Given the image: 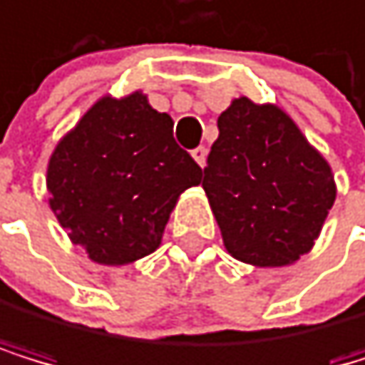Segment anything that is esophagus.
Wrapping results in <instances>:
<instances>
[{
    "mask_svg": "<svg viewBox=\"0 0 365 365\" xmlns=\"http://www.w3.org/2000/svg\"><path fill=\"white\" fill-rule=\"evenodd\" d=\"M192 158L198 162V167H205V160H207V148L205 146H196L192 151Z\"/></svg>",
    "mask_w": 365,
    "mask_h": 365,
    "instance_id": "34e87169",
    "label": "esophagus"
}]
</instances>
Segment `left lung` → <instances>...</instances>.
<instances>
[{
	"label": "left lung",
	"mask_w": 365,
	"mask_h": 365,
	"mask_svg": "<svg viewBox=\"0 0 365 365\" xmlns=\"http://www.w3.org/2000/svg\"><path fill=\"white\" fill-rule=\"evenodd\" d=\"M217 126L203 190L225 250L252 266L294 264L312 250L334 205L327 160L273 103L239 96Z\"/></svg>",
	"instance_id": "1"
}]
</instances>
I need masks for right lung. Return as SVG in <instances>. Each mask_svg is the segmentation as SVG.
I'll return each mask as SVG.
<instances>
[{"instance_id": "obj_1", "label": "right lung", "mask_w": 365, "mask_h": 365, "mask_svg": "<svg viewBox=\"0 0 365 365\" xmlns=\"http://www.w3.org/2000/svg\"><path fill=\"white\" fill-rule=\"evenodd\" d=\"M200 178L146 94L101 96L53 148L49 207L92 262L121 266L160 246L178 196Z\"/></svg>"}]
</instances>
